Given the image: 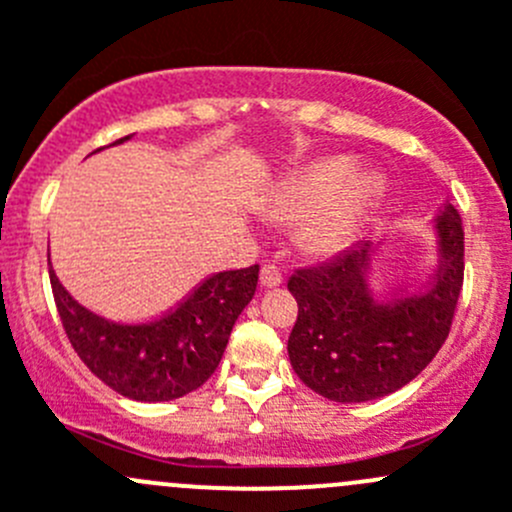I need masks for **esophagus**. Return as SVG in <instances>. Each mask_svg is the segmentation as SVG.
Here are the masks:
<instances>
[{"label":"esophagus","mask_w":512,"mask_h":512,"mask_svg":"<svg viewBox=\"0 0 512 512\" xmlns=\"http://www.w3.org/2000/svg\"><path fill=\"white\" fill-rule=\"evenodd\" d=\"M260 282L262 287H277L282 282V270L277 265H262Z\"/></svg>","instance_id":"esophagus-1"}]
</instances>
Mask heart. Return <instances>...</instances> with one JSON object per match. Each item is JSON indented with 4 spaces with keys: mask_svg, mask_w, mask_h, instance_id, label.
<instances>
[{
    "mask_svg": "<svg viewBox=\"0 0 512 512\" xmlns=\"http://www.w3.org/2000/svg\"><path fill=\"white\" fill-rule=\"evenodd\" d=\"M352 175L354 168L347 160H324L299 173L285 190L282 210L297 220L313 218L304 230L312 250L332 252L342 247L374 200V180H352Z\"/></svg>",
    "mask_w": 512,
    "mask_h": 512,
    "instance_id": "b5f03b06",
    "label": "heart"
}]
</instances>
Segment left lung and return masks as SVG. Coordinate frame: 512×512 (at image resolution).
Listing matches in <instances>:
<instances>
[{
  "label": "left lung",
  "instance_id": "8db88e82",
  "mask_svg": "<svg viewBox=\"0 0 512 512\" xmlns=\"http://www.w3.org/2000/svg\"><path fill=\"white\" fill-rule=\"evenodd\" d=\"M441 267L423 292L376 299L369 242L289 277L297 322L287 352L299 379L339 404L374 401L416 379L451 332L463 289V223L453 205L436 220Z\"/></svg>",
  "mask_w": 512,
  "mask_h": 512
}]
</instances>
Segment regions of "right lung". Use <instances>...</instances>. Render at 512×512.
Listing matches in <instances>:
<instances>
[{"instance_id": "right-lung-1", "label": "right lung", "mask_w": 512, "mask_h": 512, "mask_svg": "<svg viewBox=\"0 0 512 512\" xmlns=\"http://www.w3.org/2000/svg\"><path fill=\"white\" fill-rule=\"evenodd\" d=\"M257 275L260 265L218 272L158 319L118 324L81 307L49 270L56 309L74 352L103 384L133 401L180 399L213 376L232 324L255 294Z\"/></svg>"}]
</instances>
